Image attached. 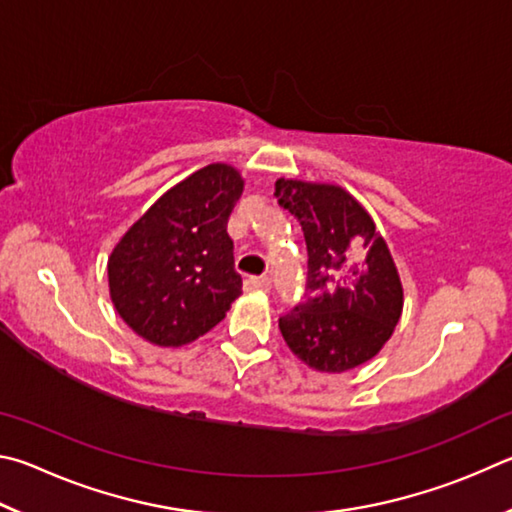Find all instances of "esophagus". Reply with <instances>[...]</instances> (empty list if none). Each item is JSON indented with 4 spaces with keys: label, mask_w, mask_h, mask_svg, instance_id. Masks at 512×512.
<instances>
[{
    "label": "esophagus",
    "mask_w": 512,
    "mask_h": 512,
    "mask_svg": "<svg viewBox=\"0 0 512 512\" xmlns=\"http://www.w3.org/2000/svg\"><path fill=\"white\" fill-rule=\"evenodd\" d=\"M267 288H270L267 279H258V276H247V279H245V290L247 292H267Z\"/></svg>",
    "instance_id": "34e87169"
}]
</instances>
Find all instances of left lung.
Here are the masks:
<instances>
[{
  "mask_svg": "<svg viewBox=\"0 0 512 512\" xmlns=\"http://www.w3.org/2000/svg\"><path fill=\"white\" fill-rule=\"evenodd\" d=\"M274 195L301 222L308 245V294L279 319L285 344L321 373H344L373 360L405 306L387 240L339 184L281 177Z\"/></svg>",
  "mask_w": 512,
  "mask_h": 512,
  "instance_id": "1",
  "label": "left lung"
}]
</instances>
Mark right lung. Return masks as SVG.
Returning <instances> with one entry per match:
<instances>
[{"mask_svg":"<svg viewBox=\"0 0 512 512\" xmlns=\"http://www.w3.org/2000/svg\"><path fill=\"white\" fill-rule=\"evenodd\" d=\"M245 179L209 164L159 197L107 258L110 299L146 342L179 348L209 333L242 294L227 220Z\"/></svg>","mask_w":512,"mask_h":512,"instance_id":"right-lung-1","label":"right lung"}]
</instances>
